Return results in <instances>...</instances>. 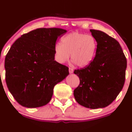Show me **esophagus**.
I'll return each instance as SVG.
<instances>
[{
	"label": "esophagus",
	"mask_w": 132,
	"mask_h": 132,
	"mask_svg": "<svg viewBox=\"0 0 132 132\" xmlns=\"http://www.w3.org/2000/svg\"><path fill=\"white\" fill-rule=\"evenodd\" d=\"M69 72H70V74L73 73V69L71 68H69Z\"/></svg>",
	"instance_id": "34e87169"
}]
</instances>
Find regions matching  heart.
I'll use <instances>...</instances> for the list:
<instances>
[{"label":"heart","mask_w":132,"mask_h":132,"mask_svg":"<svg viewBox=\"0 0 132 132\" xmlns=\"http://www.w3.org/2000/svg\"><path fill=\"white\" fill-rule=\"evenodd\" d=\"M61 43L54 46V59L59 64L68 61L70 54L74 63L79 67L88 66L96 54L98 43L94 37L74 32L65 36Z\"/></svg>","instance_id":"obj_1"}]
</instances>
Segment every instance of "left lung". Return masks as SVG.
Returning <instances> with one entry per match:
<instances>
[{
  "label": "left lung",
  "instance_id": "1",
  "mask_svg": "<svg viewBox=\"0 0 132 132\" xmlns=\"http://www.w3.org/2000/svg\"><path fill=\"white\" fill-rule=\"evenodd\" d=\"M90 31L98 43L96 54L90 64L74 71L80 84L73 94L80 105L96 109L109 105L122 90L127 61L118 41L100 30Z\"/></svg>",
  "mask_w": 132,
  "mask_h": 132
}]
</instances>
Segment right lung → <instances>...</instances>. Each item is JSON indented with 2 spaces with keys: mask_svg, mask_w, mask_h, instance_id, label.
I'll list each match as a JSON object with an SVG mask.
<instances>
[{
  "mask_svg": "<svg viewBox=\"0 0 132 132\" xmlns=\"http://www.w3.org/2000/svg\"><path fill=\"white\" fill-rule=\"evenodd\" d=\"M67 30L40 28L15 41L5 59L6 82L16 102L27 108L42 107L52 99L54 87L69 75L54 59L59 37Z\"/></svg>",
  "mask_w": 132,
  "mask_h": 132,
  "instance_id": "obj_1",
  "label": "right lung"
}]
</instances>
